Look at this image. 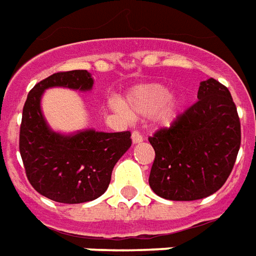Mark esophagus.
<instances>
[{
  "label": "esophagus",
  "instance_id": "esophagus-1",
  "mask_svg": "<svg viewBox=\"0 0 256 256\" xmlns=\"http://www.w3.org/2000/svg\"><path fill=\"white\" fill-rule=\"evenodd\" d=\"M142 140H144V137L138 132H133L132 133V141H133V144H140V142H142Z\"/></svg>",
  "mask_w": 256,
  "mask_h": 256
}]
</instances>
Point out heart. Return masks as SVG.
<instances>
[{
    "instance_id": "heart-1",
    "label": "heart",
    "mask_w": 256,
    "mask_h": 256,
    "mask_svg": "<svg viewBox=\"0 0 256 256\" xmlns=\"http://www.w3.org/2000/svg\"><path fill=\"white\" fill-rule=\"evenodd\" d=\"M170 90L158 83H148L134 87L126 94L123 102L114 100L110 108L130 118L152 116L160 126H170L184 106L182 97L170 98Z\"/></svg>"
}]
</instances>
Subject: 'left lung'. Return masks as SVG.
<instances>
[{"label": "left lung", "instance_id": "1", "mask_svg": "<svg viewBox=\"0 0 256 256\" xmlns=\"http://www.w3.org/2000/svg\"><path fill=\"white\" fill-rule=\"evenodd\" d=\"M154 151L150 187L170 201L212 196L232 173L241 144L240 119L228 87L201 82L198 101L148 138Z\"/></svg>", "mask_w": 256, "mask_h": 256}]
</instances>
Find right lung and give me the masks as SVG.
Masks as SVG:
<instances>
[{"instance_id": "obj_1", "label": "right lung", "mask_w": 256, "mask_h": 256, "mask_svg": "<svg viewBox=\"0 0 256 256\" xmlns=\"http://www.w3.org/2000/svg\"><path fill=\"white\" fill-rule=\"evenodd\" d=\"M92 84L87 70L54 73L32 88L23 106L19 150L26 176L37 192L55 202L82 204L102 196L114 166L132 146L130 132L84 128L64 134L50 128L41 110L44 91H90Z\"/></svg>"}]
</instances>
